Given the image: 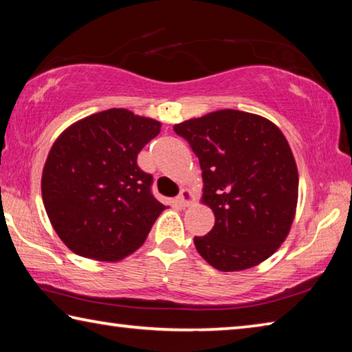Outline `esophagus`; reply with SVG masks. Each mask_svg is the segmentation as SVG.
Listing matches in <instances>:
<instances>
[{
  "mask_svg": "<svg viewBox=\"0 0 352 352\" xmlns=\"http://www.w3.org/2000/svg\"><path fill=\"white\" fill-rule=\"evenodd\" d=\"M177 201L182 206H189L194 201V197H192V194H190L189 189H182L180 195H178V197H177Z\"/></svg>",
  "mask_w": 352,
  "mask_h": 352,
  "instance_id": "34e87169",
  "label": "esophagus"
}]
</instances>
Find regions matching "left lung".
<instances>
[{"instance_id":"1","label":"left lung","mask_w":352,"mask_h":352,"mask_svg":"<svg viewBox=\"0 0 352 352\" xmlns=\"http://www.w3.org/2000/svg\"><path fill=\"white\" fill-rule=\"evenodd\" d=\"M197 155L201 204L216 222L194 243L220 272L247 270L281 247L295 219L298 169L275 124L253 113L219 110L175 124Z\"/></svg>"}]
</instances>
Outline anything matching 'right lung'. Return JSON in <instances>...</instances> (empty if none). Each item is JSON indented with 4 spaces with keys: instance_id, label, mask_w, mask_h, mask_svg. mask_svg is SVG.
I'll return each instance as SVG.
<instances>
[{
    "instance_id": "1",
    "label": "right lung",
    "mask_w": 352,
    "mask_h": 352,
    "mask_svg": "<svg viewBox=\"0 0 352 352\" xmlns=\"http://www.w3.org/2000/svg\"><path fill=\"white\" fill-rule=\"evenodd\" d=\"M162 122L126 109L74 122L52 144L41 174V197L52 228L71 252L116 262L136 252L166 206L140 169L141 148Z\"/></svg>"
}]
</instances>
